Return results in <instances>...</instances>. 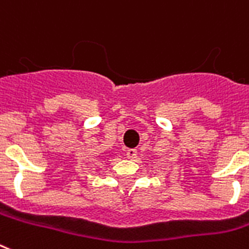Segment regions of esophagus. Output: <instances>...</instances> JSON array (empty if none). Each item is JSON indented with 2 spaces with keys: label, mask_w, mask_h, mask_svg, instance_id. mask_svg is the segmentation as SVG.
Here are the masks:
<instances>
[{
  "label": "esophagus",
  "mask_w": 249,
  "mask_h": 249,
  "mask_svg": "<svg viewBox=\"0 0 249 249\" xmlns=\"http://www.w3.org/2000/svg\"><path fill=\"white\" fill-rule=\"evenodd\" d=\"M137 157V150L136 149H128L127 150V158L128 159H135Z\"/></svg>",
  "instance_id": "esophagus-1"
}]
</instances>
